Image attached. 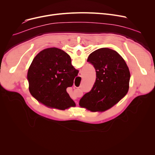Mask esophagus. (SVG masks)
I'll return each mask as SVG.
<instances>
[{
	"label": "esophagus",
	"instance_id": "1",
	"mask_svg": "<svg viewBox=\"0 0 155 155\" xmlns=\"http://www.w3.org/2000/svg\"><path fill=\"white\" fill-rule=\"evenodd\" d=\"M80 77H81V76H82V75H81V74H80Z\"/></svg>",
	"mask_w": 155,
	"mask_h": 155
}]
</instances>
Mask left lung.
Here are the masks:
<instances>
[{"label":"left lung","instance_id":"obj_1","mask_svg":"<svg viewBox=\"0 0 155 155\" xmlns=\"http://www.w3.org/2000/svg\"><path fill=\"white\" fill-rule=\"evenodd\" d=\"M87 61L95 70L96 80L92 90L82 97L79 104L92 112L106 110L127 93L129 68L117 51L107 48L92 52Z\"/></svg>","mask_w":155,"mask_h":155}]
</instances>
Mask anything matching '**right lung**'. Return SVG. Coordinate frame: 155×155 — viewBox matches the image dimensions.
<instances>
[{
    "mask_svg": "<svg viewBox=\"0 0 155 155\" xmlns=\"http://www.w3.org/2000/svg\"><path fill=\"white\" fill-rule=\"evenodd\" d=\"M70 56L57 48L40 51L28 72L29 89L35 98L46 106L64 110L74 105L67 92L78 75Z\"/></svg>",
    "mask_w": 155,
    "mask_h": 155,
    "instance_id": "add662e5",
    "label": "right lung"
}]
</instances>
